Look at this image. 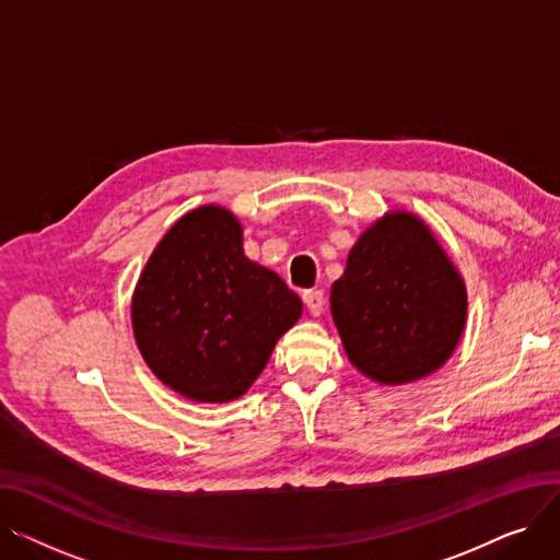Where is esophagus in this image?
<instances>
[{
	"mask_svg": "<svg viewBox=\"0 0 560 560\" xmlns=\"http://www.w3.org/2000/svg\"><path fill=\"white\" fill-rule=\"evenodd\" d=\"M302 300H304V304H306V308L311 311V315H319L322 311H325V292L322 290H317V288H311V290H304V295H302Z\"/></svg>",
	"mask_w": 560,
	"mask_h": 560,
	"instance_id": "34e87169",
	"label": "esophagus"
}]
</instances>
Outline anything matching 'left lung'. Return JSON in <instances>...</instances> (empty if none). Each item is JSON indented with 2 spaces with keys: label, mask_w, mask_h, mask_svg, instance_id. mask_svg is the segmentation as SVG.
I'll return each instance as SVG.
<instances>
[{
  "label": "left lung",
  "mask_w": 560,
  "mask_h": 560,
  "mask_svg": "<svg viewBox=\"0 0 560 560\" xmlns=\"http://www.w3.org/2000/svg\"><path fill=\"white\" fill-rule=\"evenodd\" d=\"M331 313L349 361L376 384L429 376L465 329L463 277L429 226L406 211L376 220L331 285Z\"/></svg>",
  "instance_id": "left-lung-1"
}]
</instances>
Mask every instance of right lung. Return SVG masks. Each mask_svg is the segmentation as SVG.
I'll use <instances>...</instances> for the list:
<instances>
[{
  "instance_id": "right-lung-1",
  "label": "right lung",
  "mask_w": 560,
  "mask_h": 560,
  "mask_svg": "<svg viewBox=\"0 0 560 560\" xmlns=\"http://www.w3.org/2000/svg\"><path fill=\"white\" fill-rule=\"evenodd\" d=\"M300 315L302 300L245 256L241 222L213 203L163 235L131 302L144 363L174 393L209 404L245 395Z\"/></svg>"
}]
</instances>
